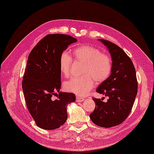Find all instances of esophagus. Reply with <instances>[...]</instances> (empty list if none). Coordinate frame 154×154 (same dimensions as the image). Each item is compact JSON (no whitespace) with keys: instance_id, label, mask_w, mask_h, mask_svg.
Returning a JSON list of instances; mask_svg holds the SVG:
<instances>
[{"instance_id":"esophagus-1","label":"esophagus","mask_w":154,"mask_h":154,"mask_svg":"<svg viewBox=\"0 0 154 154\" xmlns=\"http://www.w3.org/2000/svg\"><path fill=\"white\" fill-rule=\"evenodd\" d=\"M84 100V98H82V97H79V96H77V97H76V101L77 102H81V101H83Z\"/></svg>"}]
</instances>
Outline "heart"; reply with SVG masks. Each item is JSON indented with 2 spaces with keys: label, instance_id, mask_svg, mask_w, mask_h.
<instances>
[{
  "label": "heart",
  "instance_id": "b5f03b06",
  "mask_svg": "<svg viewBox=\"0 0 154 154\" xmlns=\"http://www.w3.org/2000/svg\"><path fill=\"white\" fill-rule=\"evenodd\" d=\"M72 56L77 61L84 63L81 73L65 82L63 88L68 92L79 96L88 94L96 84H101L109 77L112 69V61L109 55L102 53L96 48L82 45L72 50ZM72 56L67 51H63L60 56V72L65 77L70 75Z\"/></svg>",
  "mask_w": 154,
  "mask_h": 154
}]
</instances>
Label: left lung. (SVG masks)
<instances>
[{
    "label": "left lung",
    "instance_id": "left-lung-1",
    "mask_svg": "<svg viewBox=\"0 0 154 154\" xmlns=\"http://www.w3.org/2000/svg\"><path fill=\"white\" fill-rule=\"evenodd\" d=\"M106 45L112 60V73L101 83L96 92L108 96L106 102L93 98L95 109L89 115L91 120L98 126L111 128L124 122L131 111L138 92L136 70L131 60L118 45L104 39H99Z\"/></svg>",
    "mask_w": 154,
    "mask_h": 154
}]
</instances>
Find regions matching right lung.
Returning <instances> with one entry per match:
<instances>
[{"label": "right lung", "mask_w": 154, "mask_h": 154, "mask_svg": "<svg viewBox=\"0 0 154 154\" xmlns=\"http://www.w3.org/2000/svg\"><path fill=\"white\" fill-rule=\"evenodd\" d=\"M77 41L65 34H49L28 56L22 81L23 91L27 109L40 128L52 130L61 126L67 119V105L75 100L74 94L60 92L59 58L63 51ZM56 94L58 98L53 100L52 96Z\"/></svg>", "instance_id": "right-lung-1"}]
</instances>
